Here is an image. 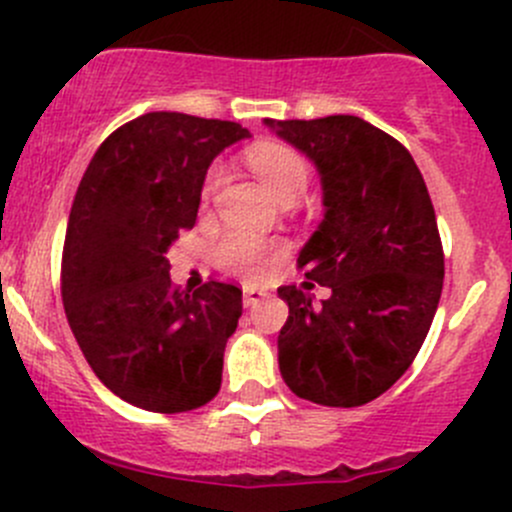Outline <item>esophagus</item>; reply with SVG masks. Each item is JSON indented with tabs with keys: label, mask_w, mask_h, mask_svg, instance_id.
Wrapping results in <instances>:
<instances>
[{
	"label": "esophagus",
	"mask_w": 512,
	"mask_h": 512,
	"mask_svg": "<svg viewBox=\"0 0 512 512\" xmlns=\"http://www.w3.org/2000/svg\"><path fill=\"white\" fill-rule=\"evenodd\" d=\"M265 297H267V292H262V289H257V287H245V294H242V304H245L247 309L257 307V304H260Z\"/></svg>",
	"instance_id": "1"
}]
</instances>
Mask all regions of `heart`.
<instances>
[{
  "label": "heart",
  "instance_id": "b5f03b06",
  "mask_svg": "<svg viewBox=\"0 0 512 512\" xmlns=\"http://www.w3.org/2000/svg\"><path fill=\"white\" fill-rule=\"evenodd\" d=\"M247 163L255 170L257 178L267 185L272 195L277 200H289V198H302L304 190L309 185V170L299 153H294L292 148L275 146V143H262L255 146L247 153ZM220 168H213L205 180V193L215 188L220 183ZM220 262L230 272L245 277H257L265 267V262H270L277 255V247L272 242L260 240V237L252 235H230L225 237L223 245L218 250Z\"/></svg>",
  "mask_w": 512,
  "mask_h": 512
}]
</instances>
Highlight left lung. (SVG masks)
Segmentation results:
<instances>
[{"label": "left lung", "mask_w": 512, "mask_h": 512, "mask_svg": "<svg viewBox=\"0 0 512 512\" xmlns=\"http://www.w3.org/2000/svg\"><path fill=\"white\" fill-rule=\"evenodd\" d=\"M312 160L324 218L299 250L302 287H280L289 317L277 337L285 384L322 406H361L416 359L443 289L436 213L411 153L359 116L265 118ZM314 281L333 289L317 303Z\"/></svg>", "instance_id": "1"}]
</instances>
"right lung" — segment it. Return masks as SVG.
Listing matches in <instances>:
<instances>
[{"label":"right lung","instance_id":"add662e5","mask_svg":"<svg viewBox=\"0 0 512 512\" xmlns=\"http://www.w3.org/2000/svg\"><path fill=\"white\" fill-rule=\"evenodd\" d=\"M242 138L240 123L143 113L101 143L76 190L61 262L66 319L103 386L138 409L180 414L220 391L242 289L180 292L165 252L195 225L210 163Z\"/></svg>","mask_w":512,"mask_h":512}]
</instances>
